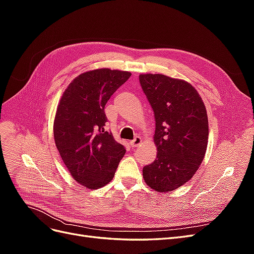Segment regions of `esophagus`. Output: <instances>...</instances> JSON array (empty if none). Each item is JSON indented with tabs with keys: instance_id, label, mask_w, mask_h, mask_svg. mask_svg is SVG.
Listing matches in <instances>:
<instances>
[{
	"instance_id": "34e87169",
	"label": "esophagus",
	"mask_w": 254,
	"mask_h": 254,
	"mask_svg": "<svg viewBox=\"0 0 254 254\" xmlns=\"http://www.w3.org/2000/svg\"><path fill=\"white\" fill-rule=\"evenodd\" d=\"M141 143H142L141 137L140 136H135L134 139L131 142H130V145H131L132 147H137V146H139Z\"/></svg>"
}]
</instances>
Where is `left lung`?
<instances>
[{"instance_id": "8db88e82", "label": "left lung", "mask_w": 254, "mask_h": 254, "mask_svg": "<svg viewBox=\"0 0 254 254\" xmlns=\"http://www.w3.org/2000/svg\"><path fill=\"white\" fill-rule=\"evenodd\" d=\"M140 82L155 113L158 149L143 178L157 191H172L188 182L205 155L209 122L204 104L189 82L162 74H141Z\"/></svg>"}]
</instances>
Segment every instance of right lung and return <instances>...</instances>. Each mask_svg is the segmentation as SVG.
Returning a JSON list of instances; mask_svg holds the SVG:
<instances>
[{"mask_svg":"<svg viewBox=\"0 0 254 254\" xmlns=\"http://www.w3.org/2000/svg\"><path fill=\"white\" fill-rule=\"evenodd\" d=\"M131 73L98 68L77 76L65 89L54 121V139L73 178L99 189L114 177L126 149L105 129V106Z\"/></svg>","mask_w":254,"mask_h":254,"instance_id":"add662e5","label":"right lung"}]
</instances>
